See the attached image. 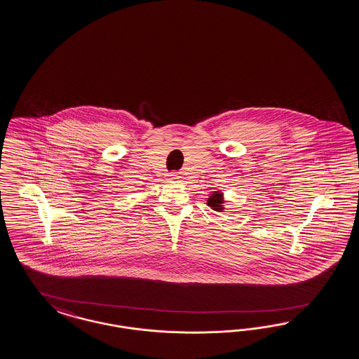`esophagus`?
<instances>
[{"label":"esophagus","mask_w":359,"mask_h":359,"mask_svg":"<svg viewBox=\"0 0 359 359\" xmlns=\"http://www.w3.org/2000/svg\"><path fill=\"white\" fill-rule=\"evenodd\" d=\"M170 176H171V179H180V177H182V175L176 174V172H174V174L170 175Z\"/></svg>","instance_id":"1"}]
</instances>
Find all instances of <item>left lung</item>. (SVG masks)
I'll return each instance as SVG.
<instances>
[{"instance_id": "obj_1", "label": "left lung", "mask_w": 359, "mask_h": 359, "mask_svg": "<svg viewBox=\"0 0 359 359\" xmlns=\"http://www.w3.org/2000/svg\"><path fill=\"white\" fill-rule=\"evenodd\" d=\"M207 205L212 208L213 210H216V212H224V209H225L224 194L221 191L212 192V195L208 197Z\"/></svg>"}]
</instances>
